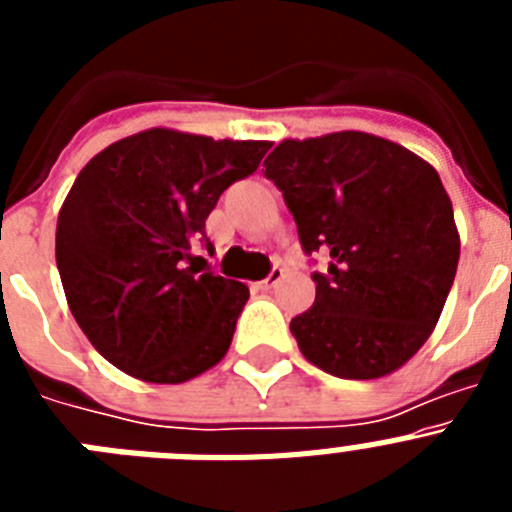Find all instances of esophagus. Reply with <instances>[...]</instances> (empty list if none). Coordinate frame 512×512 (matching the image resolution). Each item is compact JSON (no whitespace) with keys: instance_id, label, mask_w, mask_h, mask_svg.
I'll use <instances>...</instances> for the list:
<instances>
[{"instance_id":"1","label":"esophagus","mask_w":512,"mask_h":512,"mask_svg":"<svg viewBox=\"0 0 512 512\" xmlns=\"http://www.w3.org/2000/svg\"><path fill=\"white\" fill-rule=\"evenodd\" d=\"M282 277H284V269H282V266H274V269L269 271V277L261 279V282L256 284V287L264 289V292H266V289H274L279 282H282Z\"/></svg>"}]
</instances>
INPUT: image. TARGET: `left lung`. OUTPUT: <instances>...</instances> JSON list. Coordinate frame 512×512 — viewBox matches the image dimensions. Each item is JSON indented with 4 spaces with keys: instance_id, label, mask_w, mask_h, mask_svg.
<instances>
[{
    "instance_id": "8db88e82",
    "label": "left lung",
    "mask_w": 512,
    "mask_h": 512,
    "mask_svg": "<svg viewBox=\"0 0 512 512\" xmlns=\"http://www.w3.org/2000/svg\"><path fill=\"white\" fill-rule=\"evenodd\" d=\"M292 212L315 302L289 330L307 361L341 379L400 369L428 341L459 264L454 207L423 158L369 133L284 140L264 161Z\"/></svg>"
}]
</instances>
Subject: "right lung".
<instances>
[{
  "mask_svg": "<svg viewBox=\"0 0 512 512\" xmlns=\"http://www.w3.org/2000/svg\"><path fill=\"white\" fill-rule=\"evenodd\" d=\"M271 143L153 128L89 161L63 202L56 264L76 323L130 377L179 384L228 354L248 287L205 269V220Z\"/></svg>",
  "mask_w": 512,
  "mask_h": 512,
  "instance_id": "obj_1",
  "label": "right lung"
}]
</instances>
